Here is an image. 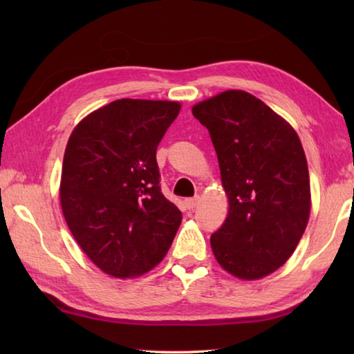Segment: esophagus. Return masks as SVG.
Instances as JSON below:
<instances>
[{
	"mask_svg": "<svg viewBox=\"0 0 354 354\" xmlns=\"http://www.w3.org/2000/svg\"><path fill=\"white\" fill-rule=\"evenodd\" d=\"M199 204V196H196V198H192V199H187L185 201V207L189 208V209H193L194 207H196Z\"/></svg>",
	"mask_w": 354,
	"mask_h": 354,
	"instance_id": "34e87169",
	"label": "esophagus"
}]
</instances>
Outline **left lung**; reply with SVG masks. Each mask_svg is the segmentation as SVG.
<instances>
[{
  "instance_id": "obj_1",
  "label": "left lung",
  "mask_w": 354,
  "mask_h": 354,
  "mask_svg": "<svg viewBox=\"0 0 354 354\" xmlns=\"http://www.w3.org/2000/svg\"><path fill=\"white\" fill-rule=\"evenodd\" d=\"M219 160L228 216L212 234L217 263L240 280L283 266L310 216V179L295 129L252 94L228 89L192 108Z\"/></svg>"
}]
</instances>
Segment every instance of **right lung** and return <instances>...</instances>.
Returning <instances> with one entry per match:
<instances>
[{
    "label": "right lung",
    "instance_id": "1",
    "mask_svg": "<svg viewBox=\"0 0 354 354\" xmlns=\"http://www.w3.org/2000/svg\"><path fill=\"white\" fill-rule=\"evenodd\" d=\"M181 103L122 99L93 111L65 147L59 198L73 237L115 278L160 263L183 214L160 189L156 147Z\"/></svg>",
    "mask_w": 354,
    "mask_h": 354
}]
</instances>
